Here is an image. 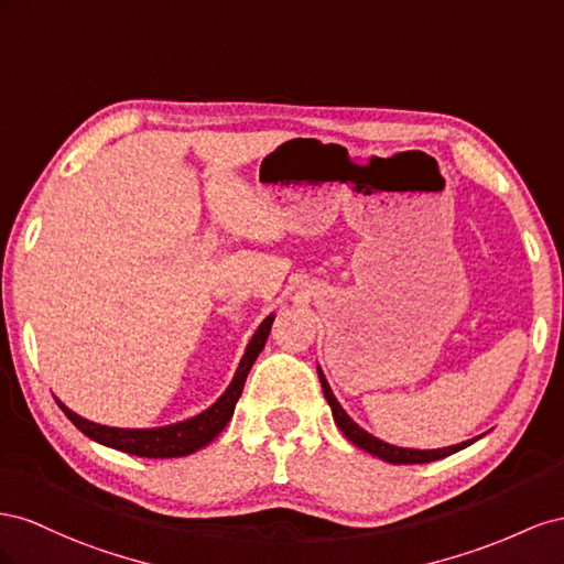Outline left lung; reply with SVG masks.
I'll list each match as a JSON object with an SVG mask.
<instances>
[{"label":"left lung","mask_w":564,"mask_h":564,"mask_svg":"<svg viewBox=\"0 0 564 564\" xmlns=\"http://www.w3.org/2000/svg\"><path fill=\"white\" fill-rule=\"evenodd\" d=\"M316 371H318L321 388H324V394H326V401H328V406H330V411H333V421L337 423V427L343 430V434H345V437H347L354 446H359V448H364V452L373 454V456H378V458H382V460L394 463V465L432 463V460H440V458L452 456V454L460 452V448L470 446L473 442L479 440V437H475V440L460 442V444H454V446H444V448H404V446H394V444L382 442V440L373 437L371 432H366L361 425H357V423L351 421V417L347 415V411L340 406V401L335 399V394H333V390H330V384H328L324 371H321V366H316Z\"/></svg>","instance_id":"1"}]
</instances>
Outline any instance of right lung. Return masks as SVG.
<instances>
[{
	"label": "right lung",
	"instance_id": "obj_1",
	"mask_svg": "<svg viewBox=\"0 0 564 564\" xmlns=\"http://www.w3.org/2000/svg\"><path fill=\"white\" fill-rule=\"evenodd\" d=\"M271 324H273V314H269L260 324V328L254 330L252 340L246 347L243 359H240V364L236 368L234 380L229 382V388L224 390V394L215 401L213 406H207L198 415L186 417V421L163 425V427H139V430L137 427H108V425L91 423V421H87V417L77 415L75 411H70L66 404H63L61 399H56V404L61 406L63 413L70 417V423L79 432L87 434L89 440L99 442L104 446H110V448H118V452L141 456V458H180V456L196 454L198 448L210 444L231 421L236 401L240 399V394H243V384H246L250 368L267 345Z\"/></svg>",
	"mask_w": 564,
	"mask_h": 564
}]
</instances>
